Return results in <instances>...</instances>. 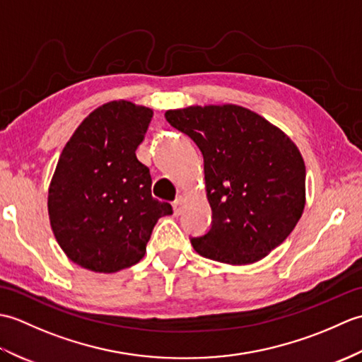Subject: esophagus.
<instances>
[{
  "mask_svg": "<svg viewBox=\"0 0 362 362\" xmlns=\"http://www.w3.org/2000/svg\"><path fill=\"white\" fill-rule=\"evenodd\" d=\"M183 197L182 196H179V197H175V201L173 202V209H174V214L175 216H179V214L182 213V209H183Z\"/></svg>",
  "mask_w": 362,
  "mask_h": 362,
  "instance_id": "1",
  "label": "esophagus"
}]
</instances>
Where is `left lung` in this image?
Segmentation results:
<instances>
[{
  "label": "left lung",
  "mask_w": 362,
  "mask_h": 362,
  "mask_svg": "<svg viewBox=\"0 0 362 362\" xmlns=\"http://www.w3.org/2000/svg\"><path fill=\"white\" fill-rule=\"evenodd\" d=\"M166 121L204 156L211 227L194 250L227 264H250L286 240L305 209V163L279 127L240 105L168 110Z\"/></svg>",
  "instance_id": "1"
}]
</instances>
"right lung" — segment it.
Segmentation results:
<instances>
[{"label":"right lung","instance_id":"right-lung-1","mask_svg":"<svg viewBox=\"0 0 362 362\" xmlns=\"http://www.w3.org/2000/svg\"><path fill=\"white\" fill-rule=\"evenodd\" d=\"M152 119L148 107L107 103L81 122L60 153L48 193L54 236L66 257L93 272L136 264L152 228L173 206L151 194L136 148Z\"/></svg>","mask_w":362,"mask_h":362}]
</instances>
